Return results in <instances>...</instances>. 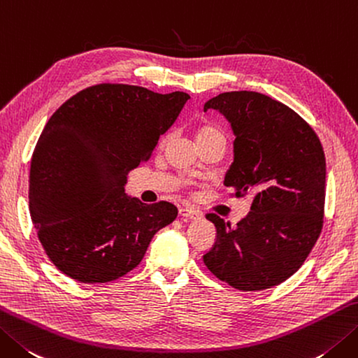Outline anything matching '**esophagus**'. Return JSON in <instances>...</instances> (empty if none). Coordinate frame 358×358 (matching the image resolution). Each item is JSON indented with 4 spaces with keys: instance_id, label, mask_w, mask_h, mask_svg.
Masks as SVG:
<instances>
[{
    "instance_id": "obj_1",
    "label": "esophagus",
    "mask_w": 358,
    "mask_h": 358,
    "mask_svg": "<svg viewBox=\"0 0 358 358\" xmlns=\"http://www.w3.org/2000/svg\"><path fill=\"white\" fill-rule=\"evenodd\" d=\"M180 215L186 217V219H192V220H200L203 217V214L200 211H197V209H194V208H189V206H181Z\"/></svg>"
}]
</instances>
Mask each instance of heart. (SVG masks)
I'll use <instances>...</instances> for the list:
<instances>
[{
  "label": "heart",
  "instance_id": "heart-1",
  "mask_svg": "<svg viewBox=\"0 0 358 358\" xmlns=\"http://www.w3.org/2000/svg\"><path fill=\"white\" fill-rule=\"evenodd\" d=\"M214 136L223 138V131L219 127H215V125H211V124L200 125L197 131H195V139H197V143L203 141V139H209V138H214Z\"/></svg>",
  "mask_w": 358,
  "mask_h": 358
}]
</instances>
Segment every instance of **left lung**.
<instances>
[{
	"label": "left lung",
	"mask_w": 358,
	"mask_h": 358,
	"mask_svg": "<svg viewBox=\"0 0 358 358\" xmlns=\"http://www.w3.org/2000/svg\"><path fill=\"white\" fill-rule=\"evenodd\" d=\"M209 108L220 111L236 135L223 185L253 201L236 228L206 215L217 239L203 262L237 290L271 289L299 270L323 228V145L298 113L255 91L222 93L203 107Z\"/></svg>",
	"instance_id": "8db88e82"
}]
</instances>
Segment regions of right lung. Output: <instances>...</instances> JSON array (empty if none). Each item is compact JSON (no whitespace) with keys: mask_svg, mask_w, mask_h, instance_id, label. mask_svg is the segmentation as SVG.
I'll use <instances>...</instances> for the list:
<instances>
[{"mask_svg":"<svg viewBox=\"0 0 358 358\" xmlns=\"http://www.w3.org/2000/svg\"><path fill=\"white\" fill-rule=\"evenodd\" d=\"M187 99L183 91L101 83L49 117L31 159L29 211L48 257L66 276L99 284L127 275L175 220L172 203L145 205L124 186Z\"/></svg>","mask_w":358,"mask_h":358,"instance_id":"1","label":"right lung"}]
</instances>
